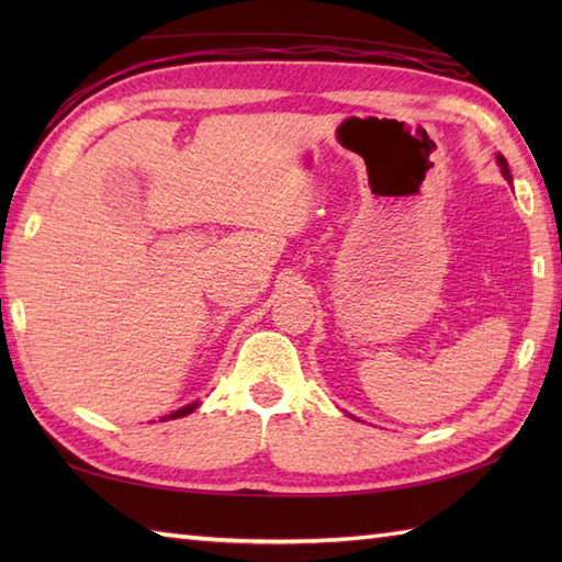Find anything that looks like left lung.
<instances>
[{
  "mask_svg": "<svg viewBox=\"0 0 562 562\" xmlns=\"http://www.w3.org/2000/svg\"><path fill=\"white\" fill-rule=\"evenodd\" d=\"M495 159H497V166H499V171H503V176L507 178V183L512 186V173H509V169H507V159L503 157V154H497V157H495Z\"/></svg>",
  "mask_w": 562,
  "mask_h": 562,
  "instance_id": "obj_1",
  "label": "left lung"
}]
</instances>
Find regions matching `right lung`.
Here are the masks:
<instances>
[{
    "label": "right lung",
    "instance_id": "add662e5",
    "mask_svg": "<svg viewBox=\"0 0 562 562\" xmlns=\"http://www.w3.org/2000/svg\"><path fill=\"white\" fill-rule=\"evenodd\" d=\"M198 405H200V401L188 403V405H183V408H178V411H173V413H169V415H164L161 423H164V420H176V417H183V415H190V413H193V411L198 408Z\"/></svg>",
    "mask_w": 562,
    "mask_h": 562
}]
</instances>
